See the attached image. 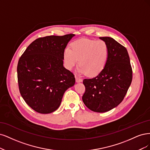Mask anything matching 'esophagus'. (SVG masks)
<instances>
[{"label": "esophagus", "mask_w": 150, "mask_h": 150, "mask_svg": "<svg viewBox=\"0 0 150 150\" xmlns=\"http://www.w3.org/2000/svg\"><path fill=\"white\" fill-rule=\"evenodd\" d=\"M75 80H76V83H80V82L82 81V80L78 76H75Z\"/></svg>", "instance_id": "esophagus-1"}]
</instances>
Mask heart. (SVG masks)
<instances>
[{
	"label": "heart",
	"instance_id": "b5f03b06",
	"mask_svg": "<svg viewBox=\"0 0 150 150\" xmlns=\"http://www.w3.org/2000/svg\"><path fill=\"white\" fill-rule=\"evenodd\" d=\"M108 56V47L103 40L81 38L72 43L70 49L65 50L64 60L66 68L70 70L79 60V73L93 76L103 70Z\"/></svg>",
	"mask_w": 150,
	"mask_h": 150
}]
</instances>
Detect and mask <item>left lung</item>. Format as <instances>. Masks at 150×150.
<instances>
[{
  "mask_svg": "<svg viewBox=\"0 0 150 150\" xmlns=\"http://www.w3.org/2000/svg\"><path fill=\"white\" fill-rule=\"evenodd\" d=\"M107 43L108 59L105 68L93 79H84V104L95 112H108L123 101L132 81V69L126 48L112 37H100Z\"/></svg>",
  "mask_w": 150,
  "mask_h": 150,
  "instance_id": "1",
  "label": "left lung"
}]
</instances>
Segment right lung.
Masks as SVG:
<instances>
[{
  "mask_svg": "<svg viewBox=\"0 0 150 150\" xmlns=\"http://www.w3.org/2000/svg\"><path fill=\"white\" fill-rule=\"evenodd\" d=\"M74 34L47 36L29 45L19 59V90L26 103L35 112L48 114L59 108L65 91L75 79L64 67V53Z\"/></svg>",
  "mask_w": 150,
  "mask_h": 150,
  "instance_id": "right-lung-1",
  "label": "right lung"
}]
</instances>
